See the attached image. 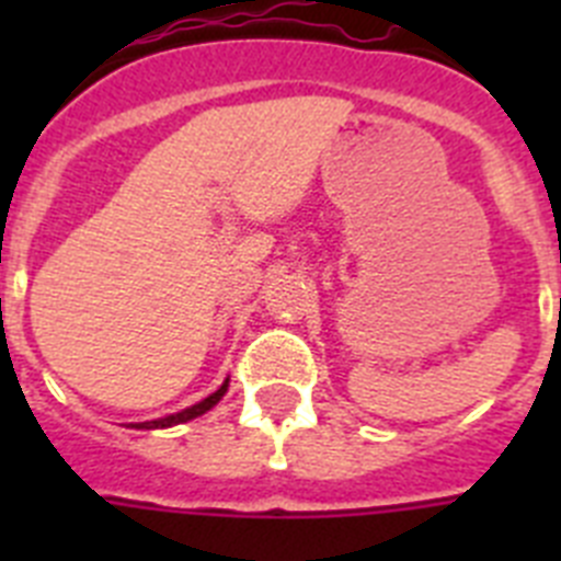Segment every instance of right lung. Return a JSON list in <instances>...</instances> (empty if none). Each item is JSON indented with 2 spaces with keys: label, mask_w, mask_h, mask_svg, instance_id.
<instances>
[{
  "label": "right lung",
  "mask_w": 561,
  "mask_h": 561,
  "mask_svg": "<svg viewBox=\"0 0 561 561\" xmlns=\"http://www.w3.org/2000/svg\"><path fill=\"white\" fill-rule=\"evenodd\" d=\"M227 388H230V379L221 381V388L216 390V393L207 396V399H202L199 404H191V408L180 410V413L165 415V419L140 421V424H131V427L134 430H165V427H176V424H185V421H191V419H199V415H205L207 410H213V408H216V404H219L221 396L227 393Z\"/></svg>",
  "instance_id": "right-lung-1"
}]
</instances>
